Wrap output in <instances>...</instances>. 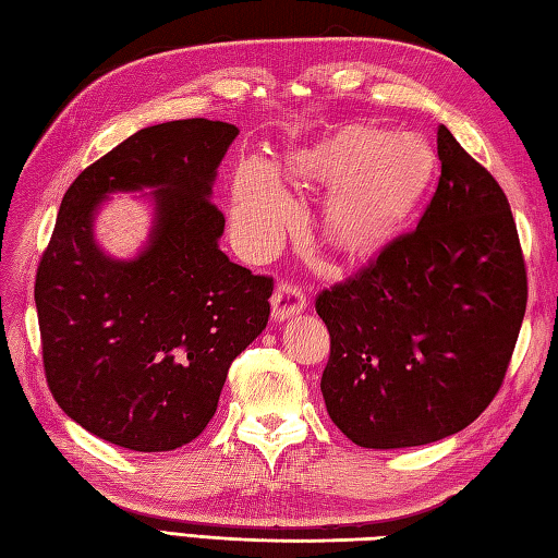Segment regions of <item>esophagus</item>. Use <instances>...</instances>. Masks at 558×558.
I'll return each mask as SVG.
<instances>
[{"mask_svg":"<svg viewBox=\"0 0 558 558\" xmlns=\"http://www.w3.org/2000/svg\"><path fill=\"white\" fill-rule=\"evenodd\" d=\"M303 308H306V293L301 291L299 283L289 279L279 281L275 296H271V315H275V320H287Z\"/></svg>","mask_w":558,"mask_h":558,"instance_id":"obj_1","label":"esophagus"}]
</instances>
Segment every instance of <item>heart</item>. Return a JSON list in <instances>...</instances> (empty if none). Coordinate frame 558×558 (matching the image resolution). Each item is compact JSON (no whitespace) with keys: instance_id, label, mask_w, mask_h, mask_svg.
<instances>
[{"instance_id":"heart-1","label":"heart","mask_w":558,"mask_h":558,"mask_svg":"<svg viewBox=\"0 0 558 558\" xmlns=\"http://www.w3.org/2000/svg\"><path fill=\"white\" fill-rule=\"evenodd\" d=\"M291 170L325 184L342 183L325 211L328 233L342 245H360L376 235L415 186L420 153L413 138L381 135L366 129H344L318 148L291 157ZM296 208L265 160L240 162L233 182V230L252 252L275 250Z\"/></svg>"}]
</instances>
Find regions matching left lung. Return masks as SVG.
<instances>
[{"label":"left lung","instance_id":"1","mask_svg":"<svg viewBox=\"0 0 558 558\" xmlns=\"http://www.w3.org/2000/svg\"><path fill=\"white\" fill-rule=\"evenodd\" d=\"M439 177L415 223L315 296L320 391L354 445L401 449L464 429L500 391L527 308L508 196L437 125Z\"/></svg>","mask_w":558,"mask_h":558}]
</instances>
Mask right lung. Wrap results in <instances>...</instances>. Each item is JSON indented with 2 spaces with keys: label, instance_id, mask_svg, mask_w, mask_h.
I'll return each mask as SVG.
<instances>
[{
  "label": "right lung",
  "instance_id": "obj_1",
  "mask_svg": "<svg viewBox=\"0 0 558 558\" xmlns=\"http://www.w3.org/2000/svg\"><path fill=\"white\" fill-rule=\"evenodd\" d=\"M238 129L184 119L148 125L89 165L62 196L36 271L52 398L87 433L133 451H170L204 433L235 356L267 328L275 279L220 252L211 202ZM155 185L151 243L111 260L93 211L111 191Z\"/></svg>",
  "mask_w": 558,
  "mask_h": 558
}]
</instances>
